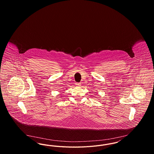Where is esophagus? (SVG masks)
<instances>
[{"instance_id": "34e87169", "label": "esophagus", "mask_w": 154, "mask_h": 154, "mask_svg": "<svg viewBox=\"0 0 154 154\" xmlns=\"http://www.w3.org/2000/svg\"><path fill=\"white\" fill-rule=\"evenodd\" d=\"M77 86H78V87H79V86H80L81 84L80 83H76V84H75Z\"/></svg>"}]
</instances>
